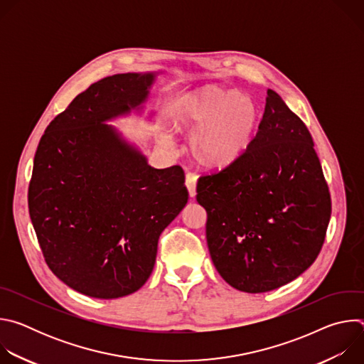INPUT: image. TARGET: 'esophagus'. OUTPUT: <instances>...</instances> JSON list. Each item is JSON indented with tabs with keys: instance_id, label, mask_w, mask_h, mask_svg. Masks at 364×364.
<instances>
[{
	"instance_id": "34e87169",
	"label": "esophagus",
	"mask_w": 364,
	"mask_h": 364,
	"mask_svg": "<svg viewBox=\"0 0 364 364\" xmlns=\"http://www.w3.org/2000/svg\"><path fill=\"white\" fill-rule=\"evenodd\" d=\"M186 186L188 190L190 197L196 196V186H197V176L193 173H187L186 174Z\"/></svg>"
}]
</instances>
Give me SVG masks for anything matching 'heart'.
I'll return each mask as SVG.
<instances>
[{
    "label": "heart",
    "instance_id": "b5f03b06",
    "mask_svg": "<svg viewBox=\"0 0 364 364\" xmlns=\"http://www.w3.org/2000/svg\"><path fill=\"white\" fill-rule=\"evenodd\" d=\"M177 124L183 132L191 134L193 159L205 168L222 170L247 149L257 124V108L249 96L207 85L184 96Z\"/></svg>",
    "mask_w": 364,
    "mask_h": 364
}]
</instances>
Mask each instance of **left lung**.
I'll return each instance as SVG.
<instances>
[{
    "mask_svg": "<svg viewBox=\"0 0 364 364\" xmlns=\"http://www.w3.org/2000/svg\"><path fill=\"white\" fill-rule=\"evenodd\" d=\"M256 136L225 170L201 176L197 201L220 277L233 288L277 289L317 259L331 198L305 124L272 89Z\"/></svg>",
    "mask_w": 364,
    "mask_h": 364,
    "instance_id": "1",
    "label": "left lung"
}]
</instances>
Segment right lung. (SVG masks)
I'll use <instances>...</instances> for the list:
<instances>
[{
	"instance_id": "right-lung-1",
	"label": "right lung",
	"mask_w": 364,
	"mask_h": 364,
	"mask_svg": "<svg viewBox=\"0 0 364 364\" xmlns=\"http://www.w3.org/2000/svg\"><path fill=\"white\" fill-rule=\"evenodd\" d=\"M157 72L108 76L77 95L41 136L28 212L46 264L99 299L138 291L159 237L188 200L178 166L154 168L107 122L141 112Z\"/></svg>"
}]
</instances>
